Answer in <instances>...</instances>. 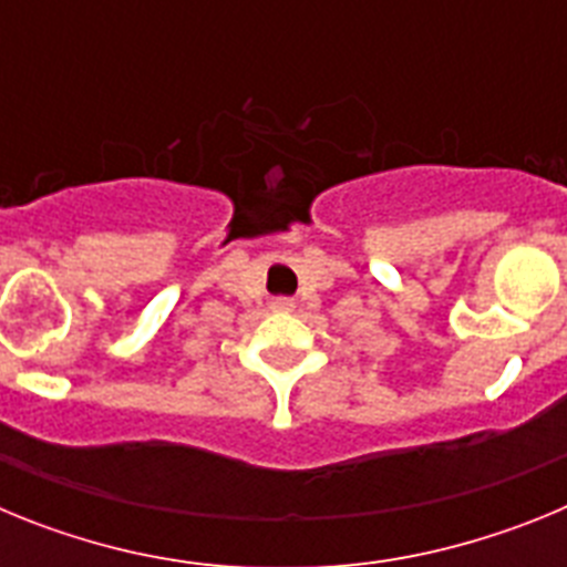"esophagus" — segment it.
I'll list each match as a JSON object with an SVG mask.
<instances>
[{
	"instance_id": "obj_1",
	"label": "esophagus",
	"mask_w": 567,
	"mask_h": 567,
	"mask_svg": "<svg viewBox=\"0 0 567 567\" xmlns=\"http://www.w3.org/2000/svg\"><path fill=\"white\" fill-rule=\"evenodd\" d=\"M272 307H275V309H284V312H289V309L295 307V300H292V298H275V300H272Z\"/></svg>"
}]
</instances>
